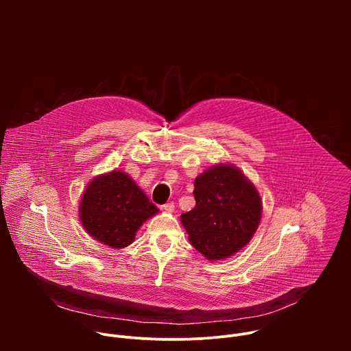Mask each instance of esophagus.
<instances>
[{
    "mask_svg": "<svg viewBox=\"0 0 351 351\" xmlns=\"http://www.w3.org/2000/svg\"><path fill=\"white\" fill-rule=\"evenodd\" d=\"M162 210L165 211V213H173V210H175V204L171 202V203H167V204H164L162 206Z\"/></svg>",
    "mask_w": 351,
    "mask_h": 351,
    "instance_id": "esophagus-1",
    "label": "esophagus"
}]
</instances>
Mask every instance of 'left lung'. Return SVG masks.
Returning a JSON list of instances; mask_svg holds the SVG:
<instances>
[{"mask_svg": "<svg viewBox=\"0 0 351 351\" xmlns=\"http://www.w3.org/2000/svg\"><path fill=\"white\" fill-rule=\"evenodd\" d=\"M195 207L180 215L191 245L210 261L229 258L254 236L263 214L256 186L240 169L218 164L194 180Z\"/></svg>", "mask_w": 351, "mask_h": 351, "instance_id": "obj_1", "label": "left lung"}]
</instances>
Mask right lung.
<instances>
[{
  "instance_id": "1",
  "label": "right lung",
  "mask_w": 351,
  "mask_h": 351,
  "mask_svg": "<svg viewBox=\"0 0 351 351\" xmlns=\"http://www.w3.org/2000/svg\"><path fill=\"white\" fill-rule=\"evenodd\" d=\"M158 214L144 191L121 171L94 178L86 187L79 218L86 232L112 248H123L134 241L136 232Z\"/></svg>"
}]
</instances>
